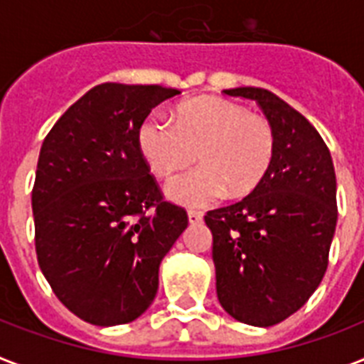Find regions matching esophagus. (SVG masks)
Segmentation results:
<instances>
[{
  "label": "esophagus",
  "instance_id": "1",
  "mask_svg": "<svg viewBox=\"0 0 364 364\" xmlns=\"http://www.w3.org/2000/svg\"><path fill=\"white\" fill-rule=\"evenodd\" d=\"M187 215H188V223H191V224H200L203 220V213L202 211H194V209H191Z\"/></svg>",
  "mask_w": 364,
  "mask_h": 364
}]
</instances>
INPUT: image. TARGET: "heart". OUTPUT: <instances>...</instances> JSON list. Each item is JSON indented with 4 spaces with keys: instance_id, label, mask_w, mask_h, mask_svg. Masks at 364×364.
<instances>
[{
    "instance_id": "1",
    "label": "heart",
    "mask_w": 364,
    "mask_h": 364,
    "mask_svg": "<svg viewBox=\"0 0 364 364\" xmlns=\"http://www.w3.org/2000/svg\"><path fill=\"white\" fill-rule=\"evenodd\" d=\"M172 119L151 114L138 127V147L155 176L170 177L187 166L194 151L202 162L168 183L170 200L203 208L226 191L243 196L264 181L277 147L265 117L223 97H196L179 102Z\"/></svg>"
}]
</instances>
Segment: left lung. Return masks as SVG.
Returning <instances> with one entry per match:
<instances>
[{"instance_id":"left-lung-1","label":"left lung","mask_w":364,"mask_h":364,"mask_svg":"<svg viewBox=\"0 0 364 364\" xmlns=\"http://www.w3.org/2000/svg\"><path fill=\"white\" fill-rule=\"evenodd\" d=\"M226 95L256 100L277 138L273 164L241 202L203 217L213 233L218 303L241 323L271 327L320 286L336 218V176L320 132L264 87Z\"/></svg>"}]
</instances>
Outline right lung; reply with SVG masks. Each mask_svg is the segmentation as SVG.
I'll use <instances>...</instances> for the list:
<instances>
[{
    "mask_svg": "<svg viewBox=\"0 0 364 364\" xmlns=\"http://www.w3.org/2000/svg\"><path fill=\"white\" fill-rule=\"evenodd\" d=\"M181 91L95 85L58 119L38 153L31 208L38 267L80 320L134 321L159 289V267L187 228L164 202L138 147V127Z\"/></svg>",
    "mask_w": 364,
    "mask_h": 364,
    "instance_id": "right-lung-1",
    "label": "right lung"
}]
</instances>
